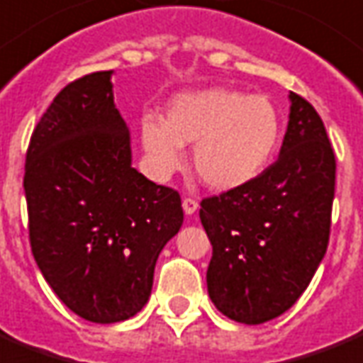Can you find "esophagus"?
<instances>
[{"label": "esophagus", "instance_id": "obj_1", "mask_svg": "<svg viewBox=\"0 0 363 363\" xmlns=\"http://www.w3.org/2000/svg\"><path fill=\"white\" fill-rule=\"evenodd\" d=\"M182 209L186 215H194V213L198 211V201L194 200V198H184L182 200Z\"/></svg>", "mask_w": 363, "mask_h": 363}]
</instances>
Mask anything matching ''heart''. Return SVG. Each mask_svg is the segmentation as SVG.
I'll return each instance as SVG.
<instances>
[{"mask_svg":"<svg viewBox=\"0 0 363 363\" xmlns=\"http://www.w3.org/2000/svg\"><path fill=\"white\" fill-rule=\"evenodd\" d=\"M278 108L262 95L232 89L182 93L167 106L165 120L145 116L140 140L152 173L169 177L182 165L184 145L206 186L228 192L255 181L280 148Z\"/></svg>","mask_w":363,"mask_h":363,"instance_id":"1","label":"heart"}]
</instances>
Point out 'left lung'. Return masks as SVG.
Returning <instances> with one entry per match:
<instances>
[{
  "label": "left lung",
  "instance_id": "obj_1",
  "mask_svg": "<svg viewBox=\"0 0 363 363\" xmlns=\"http://www.w3.org/2000/svg\"><path fill=\"white\" fill-rule=\"evenodd\" d=\"M289 101L278 160L245 186L201 200L213 245L207 291L218 312L247 325L297 303L329 242L335 154L311 102Z\"/></svg>",
  "mask_w": 363,
  "mask_h": 363
}]
</instances>
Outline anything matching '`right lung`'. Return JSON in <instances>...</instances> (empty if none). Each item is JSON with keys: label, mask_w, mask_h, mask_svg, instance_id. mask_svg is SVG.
<instances>
[{"label": "right lung", "mask_w": 363, "mask_h": 363, "mask_svg": "<svg viewBox=\"0 0 363 363\" xmlns=\"http://www.w3.org/2000/svg\"><path fill=\"white\" fill-rule=\"evenodd\" d=\"M112 74L83 76L55 96L24 165L35 262L57 297L95 323L143 311L157 257L184 218L179 192L131 165Z\"/></svg>", "instance_id": "obj_1"}]
</instances>
